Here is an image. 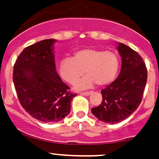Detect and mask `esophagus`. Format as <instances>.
<instances>
[{
	"label": "esophagus",
	"mask_w": 159,
	"mask_h": 159,
	"mask_svg": "<svg viewBox=\"0 0 159 159\" xmlns=\"http://www.w3.org/2000/svg\"><path fill=\"white\" fill-rule=\"evenodd\" d=\"M91 91H85V92H81L80 93L83 95H86V96H88L89 94H91Z\"/></svg>",
	"instance_id": "obj_1"
}]
</instances>
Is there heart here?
<instances>
[{
  "label": "heart",
  "mask_w": 159,
  "mask_h": 159,
  "mask_svg": "<svg viewBox=\"0 0 159 159\" xmlns=\"http://www.w3.org/2000/svg\"><path fill=\"white\" fill-rule=\"evenodd\" d=\"M119 59L115 53L94 48H85L75 52L73 58L66 57L59 62V74L71 84H75L83 75H87L76 84L77 89L110 84L119 69Z\"/></svg>",
  "instance_id": "b5f03b06"
}]
</instances>
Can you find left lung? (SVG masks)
<instances>
[{
    "label": "left lung",
    "instance_id": "left-lung-1",
    "mask_svg": "<svg viewBox=\"0 0 159 159\" xmlns=\"http://www.w3.org/2000/svg\"><path fill=\"white\" fill-rule=\"evenodd\" d=\"M122 58L119 76L101 91L103 101L91 112L107 123H119L128 118L139 106L147 81V68L143 58L131 48L119 43Z\"/></svg>",
    "mask_w": 159,
    "mask_h": 159
}]
</instances>
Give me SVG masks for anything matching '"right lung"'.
Here are the masks:
<instances>
[{"label": "right lung", "instance_id": "right-lung-1", "mask_svg": "<svg viewBox=\"0 0 159 159\" xmlns=\"http://www.w3.org/2000/svg\"><path fill=\"white\" fill-rule=\"evenodd\" d=\"M56 39L42 40L27 46L13 66V80L21 106L43 123H56L71 111L77 95L69 91L56 71L53 47Z\"/></svg>", "mask_w": 159, "mask_h": 159}]
</instances>
